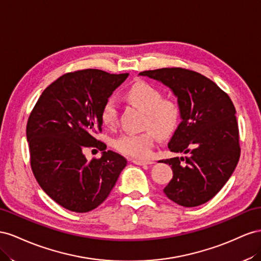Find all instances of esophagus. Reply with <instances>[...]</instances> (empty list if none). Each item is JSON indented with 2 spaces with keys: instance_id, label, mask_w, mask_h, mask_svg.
<instances>
[{
  "instance_id": "1",
  "label": "esophagus",
  "mask_w": 261,
  "mask_h": 261,
  "mask_svg": "<svg viewBox=\"0 0 261 261\" xmlns=\"http://www.w3.org/2000/svg\"><path fill=\"white\" fill-rule=\"evenodd\" d=\"M135 164H137V165H152V164H154L155 162L152 161V160H133L132 161Z\"/></svg>"
}]
</instances>
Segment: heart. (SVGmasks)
Listing matches in <instances>:
<instances>
[{
  "instance_id": "heart-1",
  "label": "heart",
  "mask_w": 261,
  "mask_h": 261,
  "mask_svg": "<svg viewBox=\"0 0 261 261\" xmlns=\"http://www.w3.org/2000/svg\"><path fill=\"white\" fill-rule=\"evenodd\" d=\"M126 99L145 113L144 128L152 129L162 138L169 136L179 122L180 109L177 103L163 99L158 88L145 82H137L126 92ZM118 109L114 98H108L100 109V120L107 126L117 123ZM151 130L142 133H123L114 145L120 153L136 159H144L151 154L156 135Z\"/></svg>"
}]
</instances>
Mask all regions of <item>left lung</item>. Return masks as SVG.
I'll return each mask as SVG.
<instances>
[{
  "mask_svg": "<svg viewBox=\"0 0 261 261\" xmlns=\"http://www.w3.org/2000/svg\"><path fill=\"white\" fill-rule=\"evenodd\" d=\"M139 75L167 86L180 109L181 122L169 140L168 148L185 156L160 161L170 165L174 174L164 192L186 207L207 202L227 182L240 160L232 100L214 82L195 71L164 68Z\"/></svg>",
  "mask_w": 261,
  "mask_h": 261,
  "instance_id": "1",
  "label": "left lung"
}]
</instances>
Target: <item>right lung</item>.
<instances>
[{
    "instance_id": "1",
    "label": "right lung",
    "mask_w": 261,
    "mask_h": 261,
    "mask_svg": "<svg viewBox=\"0 0 261 261\" xmlns=\"http://www.w3.org/2000/svg\"><path fill=\"white\" fill-rule=\"evenodd\" d=\"M129 73L87 69L66 73L42 92L29 116L26 137L31 165L42 190L73 212H88L113 190L126 160L113 151L88 162L86 146L101 143L100 109Z\"/></svg>"
}]
</instances>
